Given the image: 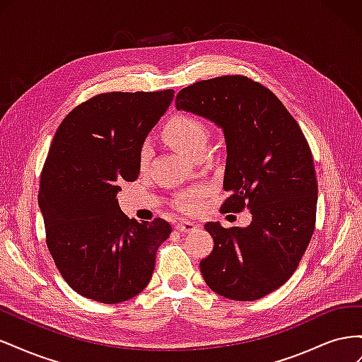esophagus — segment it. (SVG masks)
<instances>
[{
	"instance_id": "1",
	"label": "esophagus",
	"mask_w": 362,
	"mask_h": 362,
	"mask_svg": "<svg viewBox=\"0 0 362 362\" xmlns=\"http://www.w3.org/2000/svg\"><path fill=\"white\" fill-rule=\"evenodd\" d=\"M196 228H198V225L193 222H189V221H181L177 223V229L181 233H190V231H194Z\"/></svg>"
}]
</instances>
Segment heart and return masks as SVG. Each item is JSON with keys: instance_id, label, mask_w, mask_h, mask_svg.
I'll list each match as a JSON object with an SVG mask.
<instances>
[{"instance_id": "heart-1", "label": "heart", "mask_w": 362, "mask_h": 362, "mask_svg": "<svg viewBox=\"0 0 362 362\" xmlns=\"http://www.w3.org/2000/svg\"><path fill=\"white\" fill-rule=\"evenodd\" d=\"M163 136L169 144L182 152L184 156L194 158L196 156L202 154L206 151L208 140H210V133H208L206 125L199 117L193 115H175L172 116L166 125L163 128ZM152 156V148L145 141L139 149V166L145 169ZM201 193L193 192L189 194H182L178 198L177 205L181 210L194 211L199 206Z\"/></svg>"}]
</instances>
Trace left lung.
<instances>
[{
	"instance_id": "obj_1",
	"label": "left lung",
	"mask_w": 362,
	"mask_h": 362,
	"mask_svg": "<svg viewBox=\"0 0 362 362\" xmlns=\"http://www.w3.org/2000/svg\"><path fill=\"white\" fill-rule=\"evenodd\" d=\"M175 105L223 129L229 196L221 211L252 213L246 228L205 223L214 240L199 262L206 286L233 300L264 298L290 279L314 233L317 178L308 141L278 96L243 75L184 87Z\"/></svg>"
}]
</instances>
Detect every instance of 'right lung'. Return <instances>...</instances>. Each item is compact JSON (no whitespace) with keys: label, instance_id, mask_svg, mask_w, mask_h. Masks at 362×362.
<instances>
[{"label":"right lung","instance_id":"1","mask_svg":"<svg viewBox=\"0 0 362 362\" xmlns=\"http://www.w3.org/2000/svg\"><path fill=\"white\" fill-rule=\"evenodd\" d=\"M173 90L110 92L63 119L43 164L39 206L63 279L87 299L119 303L144 290L172 226L137 222L119 208V184L136 181L139 149Z\"/></svg>","mask_w":362,"mask_h":362}]
</instances>
